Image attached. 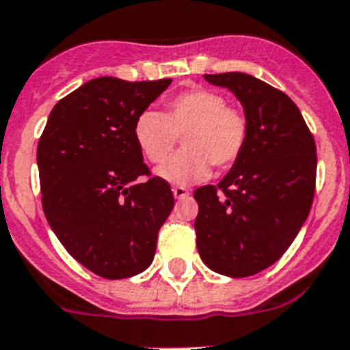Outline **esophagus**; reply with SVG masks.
<instances>
[{
  "label": "esophagus",
  "instance_id": "34e87169",
  "mask_svg": "<svg viewBox=\"0 0 350 350\" xmlns=\"http://www.w3.org/2000/svg\"><path fill=\"white\" fill-rule=\"evenodd\" d=\"M173 195H175V198H184V197H188L189 191L184 186H173Z\"/></svg>",
  "mask_w": 350,
  "mask_h": 350
}]
</instances>
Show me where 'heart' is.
Returning a JSON list of instances; mask_svg holds the SVG:
<instances>
[{"mask_svg": "<svg viewBox=\"0 0 350 350\" xmlns=\"http://www.w3.org/2000/svg\"><path fill=\"white\" fill-rule=\"evenodd\" d=\"M133 135L153 164L164 161L177 144V137L183 135V152L157 167V175L170 184L186 186L208 177L209 166H233L244 152L250 122L244 111L229 106L222 94L193 88L167 100L164 113L142 111Z\"/></svg>", "mask_w": 350, "mask_h": 350, "instance_id": "b5f03b06", "label": "heart"}]
</instances>
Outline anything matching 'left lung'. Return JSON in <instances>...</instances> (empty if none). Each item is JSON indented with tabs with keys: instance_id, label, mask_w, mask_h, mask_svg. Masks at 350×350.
<instances>
[{
	"instance_id": "obj_1",
	"label": "left lung",
	"mask_w": 350,
	"mask_h": 350,
	"mask_svg": "<svg viewBox=\"0 0 350 350\" xmlns=\"http://www.w3.org/2000/svg\"><path fill=\"white\" fill-rule=\"evenodd\" d=\"M204 79L237 96L250 135L228 175L193 193L197 250L215 273L244 278L275 264L306 222L317 188V144L284 92L242 72Z\"/></svg>"
}]
</instances>
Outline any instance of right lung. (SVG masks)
<instances>
[{
    "label": "right lung",
    "mask_w": 350,
    "mask_h": 350,
    "mask_svg": "<svg viewBox=\"0 0 350 350\" xmlns=\"http://www.w3.org/2000/svg\"><path fill=\"white\" fill-rule=\"evenodd\" d=\"M170 83L88 81L54 106L39 139L44 217L64 250L108 280L150 267L173 209L170 184L150 177L133 135L137 117Z\"/></svg>",
    "instance_id": "1"
}]
</instances>
